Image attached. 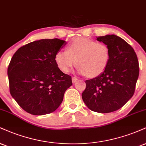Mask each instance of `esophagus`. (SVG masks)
<instances>
[{
	"label": "esophagus",
	"mask_w": 146,
	"mask_h": 146,
	"mask_svg": "<svg viewBox=\"0 0 146 146\" xmlns=\"http://www.w3.org/2000/svg\"><path fill=\"white\" fill-rule=\"evenodd\" d=\"M78 81V79L77 78H75V77H73L72 78V82L73 83H75V82H77Z\"/></svg>",
	"instance_id": "1"
}]
</instances>
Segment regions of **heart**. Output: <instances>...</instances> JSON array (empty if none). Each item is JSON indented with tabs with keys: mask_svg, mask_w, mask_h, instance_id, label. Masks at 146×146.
I'll use <instances>...</instances> for the list:
<instances>
[{
	"mask_svg": "<svg viewBox=\"0 0 146 146\" xmlns=\"http://www.w3.org/2000/svg\"><path fill=\"white\" fill-rule=\"evenodd\" d=\"M110 59L111 51L108 45L86 37L75 38L68 43L67 51H58L55 56L56 64L62 72H70L76 63L78 73L90 78L101 75Z\"/></svg>",
	"mask_w": 146,
	"mask_h": 146,
	"instance_id": "1",
	"label": "heart"
}]
</instances>
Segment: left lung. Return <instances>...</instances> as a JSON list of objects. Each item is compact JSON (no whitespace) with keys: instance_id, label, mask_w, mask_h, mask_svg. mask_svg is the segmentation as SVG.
I'll return each instance as SVG.
<instances>
[{"instance_id":"obj_1","label":"left lung","mask_w":146,"mask_h":146,"mask_svg":"<svg viewBox=\"0 0 146 146\" xmlns=\"http://www.w3.org/2000/svg\"><path fill=\"white\" fill-rule=\"evenodd\" d=\"M96 40L108 45L111 59L101 75L86 81L82 96L92 111L110 113L124 106L134 94L139 73L138 59L133 47L116 35L98 36Z\"/></svg>"}]
</instances>
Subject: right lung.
Segmentation results:
<instances>
[{"label": "right lung", "mask_w": 146, "mask_h": 146, "mask_svg": "<svg viewBox=\"0 0 146 146\" xmlns=\"http://www.w3.org/2000/svg\"><path fill=\"white\" fill-rule=\"evenodd\" d=\"M66 41L41 39L21 47L13 54L7 74L10 94L24 111L35 115L56 110L72 85L55 61L56 53Z\"/></svg>", "instance_id": "right-lung-1"}]
</instances>
